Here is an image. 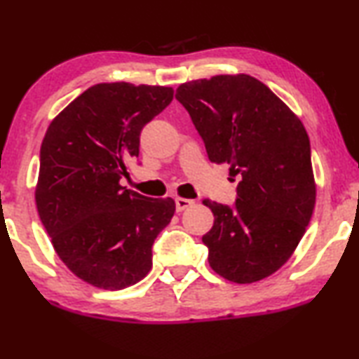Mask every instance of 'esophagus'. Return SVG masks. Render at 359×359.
<instances>
[{
  "label": "esophagus",
  "mask_w": 359,
  "mask_h": 359,
  "mask_svg": "<svg viewBox=\"0 0 359 359\" xmlns=\"http://www.w3.org/2000/svg\"><path fill=\"white\" fill-rule=\"evenodd\" d=\"M194 203L195 201L190 198H182V196H177V198H175V208H177V211H184L187 208H190Z\"/></svg>",
  "instance_id": "obj_1"
}]
</instances>
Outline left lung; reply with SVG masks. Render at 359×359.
I'll list each match as a JSON object with an SVG mask.
<instances>
[{
  "label": "left lung",
  "mask_w": 359,
  "mask_h": 359,
  "mask_svg": "<svg viewBox=\"0 0 359 359\" xmlns=\"http://www.w3.org/2000/svg\"><path fill=\"white\" fill-rule=\"evenodd\" d=\"M211 163L239 175L234 208L203 200L215 223L203 236L210 266L249 285L273 275L304 236L316 205L309 136L299 117L249 74H216L175 94Z\"/></svg>",
  "instance_id": "obj_1"
}]
</instances>
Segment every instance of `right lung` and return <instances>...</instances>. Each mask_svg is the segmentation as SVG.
<instances>
[{
    "label": "right lung",
    "instance_id": "right-lung-1",
    "mask_svg": "<svg viewBox=\"0 0 359 359\" xmlns=\"http://www.w3.org/2000/svg\"><path fill=\"white\" fill-rule=\"evenodd\" d=\"M172 97L165 86L100 83L45 133L39 218L63 264L100 290H123L149 273L151 247L175 213L172 198H148L120 184L140 154L141 130Z\"/></svg>",
    "mask_w": 359,
    "mask_h": 359
}]
</instances>
